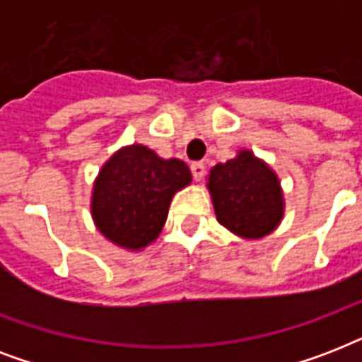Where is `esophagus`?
I'll use <instances>...</instances> for the list:
<instances>
[{
  "mask_svg": "<svg viewBox=\"0 0 362 362\" xmlns=\"http://www.w3.org/2000/svg\"><path fill=\"white\" fill-rule=\"evenodd\" d=\"M192 175H193V178H195V182L203 180L204 163H201V161H195V163H192Z\"/></svg>",
  "mask_w": 362,
  "mask_h": 362,
  "instance_id": "34e87169",
  "label": "esophagus"
}]
</instances>
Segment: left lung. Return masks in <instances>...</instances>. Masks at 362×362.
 Here are the masks:
<instances>
[{
	"label": "left lung",
	"instance_id": "obj_1",
	"mask_svg": "<svg viewBox=\"0 0 362 362\" xmlns=\"http://www.w3.org/2000/svg\"><path fill=\"white\" fill-rule=\"evenodd\" d=\"M216 220L244 240H259L278 229L286 214L280 178L250 148L218 163L206 176Z\"/></svg>",
	"mask_w": 362,
	"mask_h": 362
}]
</instances>
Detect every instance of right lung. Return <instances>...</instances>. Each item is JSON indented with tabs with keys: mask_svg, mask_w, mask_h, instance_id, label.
<instances>
[{
	"mask_svg": "<svg viewBox=\"0 0 362 362\" xmlns=\"http://www.w3.org/2000/svg\"><path fill=\"white\" fill-rule=\"evenodd\" d=\"M189 184L192 173L182 159L159 158L133 142L99 169L90 201L92 220L115 246L142 252L159 237L173 197Z\"/></svg>",
	"mask_w": 362,
	"mask_h": 362,
	"instance_id": "right-lung-1",
	"label": "right lung"
}]
</instances>
